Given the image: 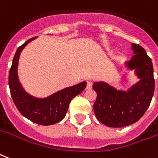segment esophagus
I'll list each match as a JSON object with an SVG mask.
<instances>
[{"mask_svg":"<svg viewBox=\"0 0 158 158\" xmlns=\"http://www.w3.org/2000/svg\"><path fill=\"white\" fill-rule=\"evenodd\" d=\"M91 88H92V83L88 82L87 83V86H86V89L89 90V89H91Z\"/></svg>","mask_w":158,"mask_h":158,"instance_id":"esophagus-1","label":"esophagus"}]
</instances>
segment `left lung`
<instances>
[{
    "label": "left lung",
    "mask_w": 158,
    "mask_h": 158,
    "mask_svg": "<svg viewBox=\"0 0 158 158\" xmlns=\"http://www.w3.org/2000/svg\"><path fill=\"white\" fill-rule=\"evenodd\" d=\"M135 55L126 63L141 79L127 92L117 90L104 82H95L97 94L94 104L98 121L109 127H124L139 121L149 107L153 96L155 79L152 59L141 46L133 43Z\"/></svg>",
    "instance_id": "left-lung-1"
}]
</instances>
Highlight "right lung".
Returning <instances> with one entry per match:
<instances>
[{"instance_id": "right-lung-1", "label": "right lung", "mask_w": 158, "mask_h": 158, "mask_svg": "<svg viewBox=\"0 0 158 158\" xmlns=\"http://www.w3.org/2000/svg\"><path fill=\"white\" fill-rule=\"evenodd\" d=\"M37 37H32L17 48L9 72V88L11 98L19 112L34 123L50 126L62 121L66 115L70 101L79 94L86 87L87 83L82 82L58 91L44 99H37L26 93L17 78V64L20 52L25 46Z\"/></svg>"}]
</instances>
